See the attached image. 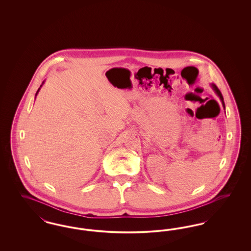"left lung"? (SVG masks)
<instances>
[{"instance_id": "1", "label": "left lung", "mask_w": 251, "mask_h": 251, "mask_svg": "<svg viewBox=\"0 0 251 251\" xmlns=\"http://www.w3.org/2000/svg\"><path fill=\"white\" fill-rule=\"evenodd\" d=\"M211 86L213 87V89L215 90V93H216V95L218 96L219 98H220V100H221V101H222V104H223V107L225 108V103H224V99H223V96L221 94V92H220V90L217 88V86L215 85V84H211Z\"/></svg>"}]
</instances>
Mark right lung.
Masks as SVG:
<instances>
[{"instance_id":"right-lung-1","label":"right lung","mask_w":251,"mask_h":251,"mask_svg":"<svg viewBox=\"0 0 251 251\" xmlns=\"http://www.w3.org/2000/svg\"><path fill=\"white\" fill-rule=\"evenodd\" d=\"M43 83H44V82H43ZM43 83H42V84H43ZM42 84H41V85H42ZM41 85H40V87H41ZM40 87H39V88H38V90H37V92H36V96L37 95V93H38V91H39V89H40Z\"/></svg>"}]
</instances>
